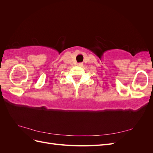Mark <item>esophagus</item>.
Here are the masks:
<instances>
[{
    "label": "esophagus",
    "mask_w": 153,
    "mask_h": 153,
    "mask_svg": "<svg viewBox=\"0 0 153 153\" xmlns=\"http://www.w3.org/2000/svg\"><path fill=\"white\" fill-rule=\"evenodd\" d=\"M82 65H83L82 63H78V66H82Z\"/></svg>",
    "instance_id": "34e87169"
}]
</instances>
